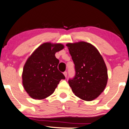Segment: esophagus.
Masks as SVG:
<instances>
[{"label":"esophagus","mask_w":129,"mask_h":129,"mask_svg":"<svg viewBox=\"0 0 129 129\" xmlns=\"http://www.w3.org/2000/svg\"><path fill=\"white\" fill-rule=\"evenodd\" d=\"M63 75H65V77H67V71L63 72Z\"/></svg>","instance_id":"obj_1"}]
</instances>
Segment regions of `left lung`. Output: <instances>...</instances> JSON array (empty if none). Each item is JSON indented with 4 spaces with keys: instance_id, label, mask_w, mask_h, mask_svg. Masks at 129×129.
Here are the masks:
<instances>
[{
    "instance_id": "8db88e82",
    "label": "left lung",
    "mask_w": 129,
    "mask_h": 129,
    "mask_svg": "<svg viewBox=\"0 0 129 129\" xmlns=\"http://www.w3.org/2000/svg\"><path fill=\"white\" fill-rule=\"evenodd\" d=\"M75 65V75L68 80L74 93L85 101L99 97L107 83V69L102 56L90 43L78 42L66 45Z\"/></svg>"
}]
</instances>
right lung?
Masks as SVG:
<instances>
[{
    "mask_svg": "<svg viewBox=\"0 0 129 129\" xmlns=\"http://www.w3.org/2000/svg\"><path fill=\"white\" fill-rule=\"evenodd\" d=\"M63 48L61 44L44 43L27 59L22 73V84L32 99L48 97L54 92L60 81L66 78L58 70L59 61L55 56Z\"/></svg>",
    "mask_w": 129,
    "mask_h": 129,
    "instance_id": "add662e5",
    "label": "right lung"
}]
</instances>
